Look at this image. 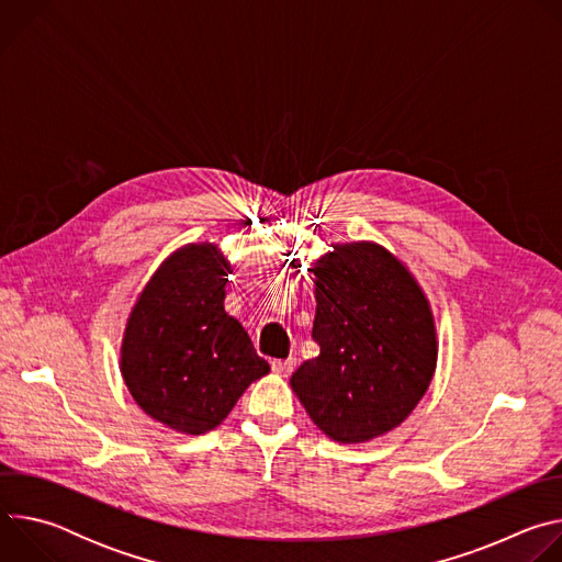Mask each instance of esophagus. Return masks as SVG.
<instances>
[{"instance_id": "1", "label": "esophagus", "mask_w": 562, "mask_h": 562, "mask_svg": "<svg viewBox=\"0 0 562 562\" xmlns=\"http://www.w3.org/2000/svg\"><path fill=\"white\" fill-rule=\"evenodd\" d=\"M293 367H295V360H293V358L273 360V362H271V369H273L276 373H280V375H289V373L293 371Z\"/></svg>"}]
</instances>
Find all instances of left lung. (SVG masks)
Instances as JSON below:
<instances>
[{"mask_svg": "<svg viewBox=\"0 0 562 562\" xmlns=\"http://www.w3.org/2000/svg\"><path fill=\"white\" fill-rule=\"evenodd\" d=\"M313 340L291 386L338 442H364L403 423L436 369L434 317L412 273L371 243L338 245L315 269Z\"/></svg>", "mask_w": 562, "mask_h": 562, "instance_id": "1", "label": "left lung"}]
</instances>
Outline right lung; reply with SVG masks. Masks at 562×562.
Segmentation results:
<instances>
[{
    "label": "right lung",
    "instance_id": "right-lung-1",
    "mask_svg": "<svg viewBox=\"0 0 562 562\" xmlns=\"http://www.w3.org/2000/svg\"><path fill=\"white\" fill-rule=\"evenodd\" d=\"M231 267L213 245L173 254L142 291L122 342V375L157 423L200 436L269 373L249 334L224 311Z\"/></svg>",
    "mask_w": 562,
    "mask_h": 562
}]
</instances>
